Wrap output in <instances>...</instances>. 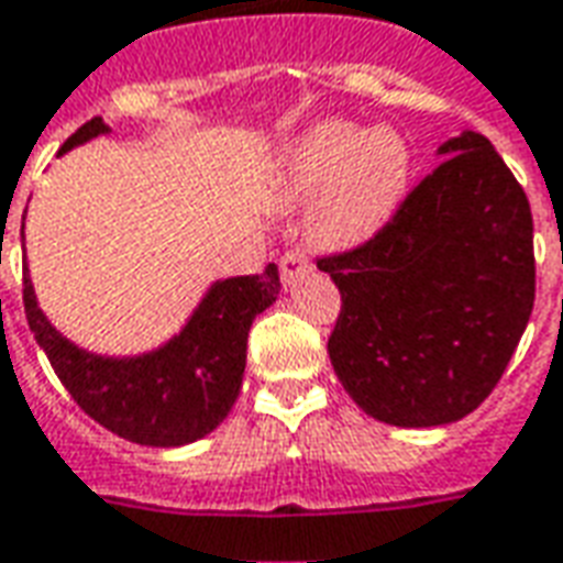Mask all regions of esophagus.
I'll list each match as a JSON object with an SVG mask.
<instances>
[{
  "mask_svg": "<svg viewBox=\"0 0 563 563\" xmlns=\"http://www.w3.org/2000/svg\"><path fill=\"white\" fill-rule=\"evenodd\" d=\"M309 257L302 254V251H285L282 254V261H278V269H282V282H285V288H290L300 275L309 273Z\"/></svg>",
  "mask_w": 563,
  "mask_h": 563,
  "instance_id": "obj_1",
  "label": "esophagus"
}]
</instances>
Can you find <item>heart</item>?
I'll list each match as a JSON object with an SVG mask.
<instances>
[{
  "label": "heart",
  "instance_id": "1",
  "mask_svg": "<svg viewBox=\"0 0 563 563\" xmlns=\"http://www.w3.org/2000/svg\"><path fill=\"white\" fill-rule=\"evenodd\" d=\"M412 175L409 142L390 126L364 133L345 121H327L302 133L282 157L285 187L314 199L309 233L324 249H357L378 236L400 209Z\"/></svg>",
  "mask_w": 563,
  "mask_h": 563
}]
</instances>
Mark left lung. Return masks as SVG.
I'll return each instance as SVG.
<instances>
[{
	"label": "left lung",
	"mask_w": 563,
	"mask_h": 563,
	"mask_svg": "<svg viewBox=\"0 0 563 563\" xmlns=\"http://www.w3.org/2000/svg\"><path fill=\"white\" fill-rule=\"evenodd\" d=\"M437 154L378 236L318 257L342 294L330 364L366 416L394 428L470 416L533 309V218L516 175L473 130Z\"/></svg>",
	"instance_id": "8db88e82"
}]
</instances>
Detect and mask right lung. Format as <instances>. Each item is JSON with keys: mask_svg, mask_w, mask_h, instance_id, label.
I'll list each match as a JSON object with an SVG mask.
<instances>
[{"mask_svg": "<svg viewBox=\"0 0 563 563\" xmlns=\"http://www.w3.org/2000/svg\"><path fill=\"white\" fill-rule=\"evenodd\" d=\"M102 133L109 126L93 118L66 139L59 154ZM278 290L275 263L261 275L214 282L181 333L161 349L135 357H102L84 352L51 327L35 300L30 269H23L26 321L71 400L111 433L154 449L197 442L224 421L245 376L251 321L273 306Z\"/></svg>", "mask_w": 563, "mask_h": 563, "instance_id": "obj_1", "label": "right lung"}]
</instances>
